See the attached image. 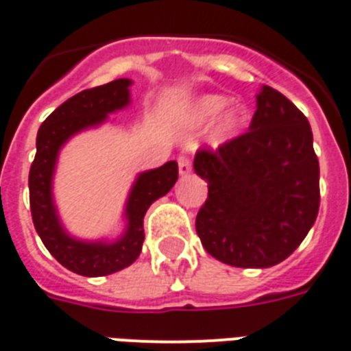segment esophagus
<instances>
[{"mask_svg":"<svg viewBox=\"0 0 351 351\" xmlns=\"http://www.w3.org/2000/svg\"><path fill=\"white\" fill-rule=\"evenodd\" d=\"M178 165H179V173L181 176H186L192 170V159L189 156H179L178 157Z\"/></svg>","mask_w":351,"mask_h":351,"instance_id":"obj_1","label":"esophagus"}]
</instances>
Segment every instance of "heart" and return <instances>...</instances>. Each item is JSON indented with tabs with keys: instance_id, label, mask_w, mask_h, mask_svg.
Wrapping results in <instances>:
<instances>
[{
	"instance_id": "b5f03b06",
	"label": "heart",
	"mask_w": 351,
	"mask_h": 351,
	"mask_svg": "<svg viewBox=\"0 0 351 351\" xmlns=\"http://www.w3.org/2000/svg\"><path fill=\"white\" fill-rule=\"evenodd\" d=\"M227 106V99L221 95H206L203 99L197 100L194 108V121L205 122L213 119L223 110ZM247 113L240 106H232L229 110H225L219 115L216 126H214V138L216 141H227V138L234 137L236 133L240 132L241 128L245 126Z\"/></svg>"
}]
</instances>
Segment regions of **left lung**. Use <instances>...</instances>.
<instances>
[{"mask_svg": "<svg viewBox=\"0 0 351 351\" xmlns=\"http://www.w3.org/2000/svg\"><path fill=\"white\" fill-rule=\"evenodd\" d=\"M194 170L208 184L195 218L205 251L234 267L284 262L313 227L320 205L319 159L308 119L263 86L249 132L216 150L201 148Z\"/></svg>", "mask_w": 351, "mask_h": 351, "instance_id": "left-lung-1", "label": "left lung"}]
</instances>
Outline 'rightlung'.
I'll use <instances>...</instances> for the list:
<instances>
[{
    "instance_id": "right-lung-1",
    "label": "right lung",
    "mask_w": 351,
    "mask_h": 351,
    "mask_svg": "<svg viewBox=\"0 0 351 351\" xmlns=\"http://www.w3.org/2000/svg\"><path fill=\"white\" fill-rule=\"evenodd\" d=\"M132 80L119 78L93 89H84L58 106L38 130L36 156L29 172V199L32 223L47 251L65 269L82 276H106L132 265L145 241L146 210L170 192L178 181V162L168 161L156 170L143 172L133 184L126 203V232L113 243L73 238L60 223L53 201V173L60 148L75 133L97 126L108 113L130 104Z\"/></svg>"
}]
</instances>
